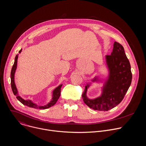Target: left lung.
<instances>
[{
	"label": "left lung",
	"mask_w": 146,
	"mask_h": 146,
	"mask_svg": "<svg viewBox=\"0 0 146 146\" xmlns=\"http://www.w3.org/2000/svg\"><path fill=\"white\" fill-rule=\"evenodd\" d=\"M111 55L106 56L109 76L102 88L99 97L90 99L87 96L90 84H87L82 94L84 102L90 108L99 111H108L122 100L132 82V74L129 61L123 46L115 41ZM100 81L95 77L92 82Z\"/></svg>",
	"instance_id": "obj_1"
}]
</instances>
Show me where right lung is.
I'll use <instances>...</instances> for the list:
<instances>
[{
	"label": "right lung",
	"instance_id": "1",
	"mask_svg": "<svg viewBox=\"0 0 146 146\" xmlns=\"http://www.w3.org/2000/svg\"><path fill=\"white\" fill-rule=\"evenodd\" d=\"M21 51H22V49L19 51V53H21ZM18 58V54L15 56L14 63V65L12 67L11 71V75H10L11 89H12V91H13V92L14 95L16 96L17 99L21 103H23L24 105L27 106L29 108H32L37 109H48V108L54 106L55 104L56 103V102H57V100H58V99L60 96V88H61V87L62 86V84L59 85L55 89H54V90L52 92V98L51 100L48 104H47L46 105H44V106H37L36 104L33 103L31 100H29H29H25V99H24L23 98L21 97L20 96L18 95V90L17 89V87H16V86H15V82H14V74H15V70L17 69Z\"/></svg>",
	"mask_w": 146,
	"mask_h": 146
}]
</instances>
